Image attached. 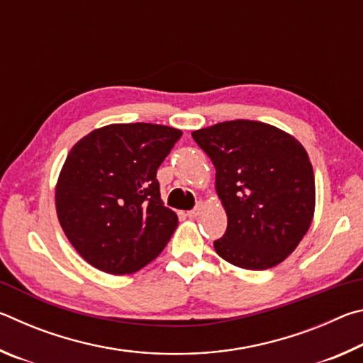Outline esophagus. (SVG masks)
I'll list each match as a JSON object with an SVG mask.
<instances>
[{"mask_svg":"<svg viewBox=\"0 0 363 363\" xmlns=\"http://www.w3.org/2000/svg\"><path fill=\"white\" fill-rule=\"evenodd\" d=\"M200 211H201V206L199 205V206H195L194 210H190V211H187V216L190 218V219H194V218H196L200 214Z\"/></svg>","mask_w":363,"mask_h":363,"instance_id":"esophagus-1","label":"esophagus"}]
</instances>
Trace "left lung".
Wrapping results in <instances>:
<instances>
[{
	"mask_svg": "<svg viewBox=\"0 0 363 363\" xmlns=\"http://www.w3.org/2000/svg\"><path fill=\"white\" fill-rule=\"evenodd\" d=\"M192 138L216 168V192L227 213L216 253L250 270L285 261L315 210L314 169L304 147L279 128L251 120L218 123Z\"/></svg>",
	"mask_w": 363,
	"mask_h": 363,
	"instance_id": "8db88e82",
	"label": "left lung"
}]
</instances>
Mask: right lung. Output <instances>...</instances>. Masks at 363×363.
Returning a JSON list of instances; mask_svg holds the SVG:
<instances>
[{"label": "right lung", "mask_w": 363, "mask_h": 363, "mask_svg": "<svg viewBox=\"0 0 363 363\" xmlns=\"http://www.w3.org/2000/svg\"><path fill=\"white\" fill-rule=\"evenodd\" d=\"M181 136L163 125L116 123L72 147L57 179L56 211L86 262L133 274L167 247L177 216L163 205L157 169Z\"/></svg>", "instance_id": "add662e5"}]
</instances>
